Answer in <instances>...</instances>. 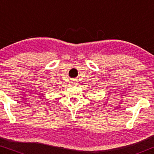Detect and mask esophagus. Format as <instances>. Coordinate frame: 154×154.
Returning a JSON list of instances; mask_svg holds the SVG:
<instances>
[{
	"instance_id": "1",
	"label": "esophagus",
	"mask_w": 154,
	"mask_h": 154,
	"mask_svg": "<svg viewBox=\"0 0 154 154\" xmlns=\"http://www.w3.org/2000/svg\"><path fill=\"white\" fill-rule=\"evenodd\" d=\"M72 84L73 85H77V82L75 81H73V83H72Z\"/></svg>"
}]
</instances>
